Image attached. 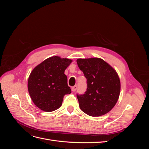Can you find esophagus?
Returning <instances> with one entry per match:
<instances>
[{"label": "esophagus", "instance_id": "esophagus-1", "mask_svg": "<svg viewBox=\"0 0 149 149\" xmlns=\"http://www.w3.org/2000/svg\"><path fill=\"white\" fill-rule=\"evenodd\" d=\"M71 89H72V91H76V89H77V86L74 85V86H73V87L71 88Z\"/></svg>", "mask_w": 149, "mask_h": 149}]
</instances>
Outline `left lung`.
Returning <instances> with one entry per match:
<instances>
[{
    "label": "left lung",
    "instance_id": "obj_1",
    "mask_svg": "<svg viewBox=\"0 0 149 149\" xmlns=\"http://www.w3.org/2000/svg\"><path fill=\"white\" fill-rule=\"evenodd\" d=\"M76 62L87 79L86 91L76 94L81 110L90 116L104 115L119 99L120 83L118 74L101 58H79Z\"/></svg>",
    "mask_w": 149,
    "mask_h": 149
}]
</instances>
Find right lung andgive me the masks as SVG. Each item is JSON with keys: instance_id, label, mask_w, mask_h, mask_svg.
I'll return each mask as SVG.
<instances>
[{"instance_id": "1", "label": "right lung", "mask_w": 149, "mask_h": 149, "mask_svg": "<svg viewBox=\"0 0 149 149\" xmlns=\"http://www.w3.org/2000/svg\"><path fill=\"white\" fill-rule=\"evenodd\" d=\"M72 60L53 56L43 61L31 72L28 89L33 103L40 109L52 112L58 109L65 94L71 93L65 70Z\"/></svg>"}]
</instances>
